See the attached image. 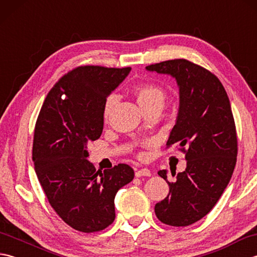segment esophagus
I'll return each instance as SVG.
<instances>
[{
    "label": "esophagus",
    "mask_w": 257,
    "mask_h": 257,
    "mask_svg": "<svg viewBox=\"0 0 257 257\" xmlns=\"http://www.w3.org/2000/svg\"><path fill=\"white\" fill-rule=\"evenodd\" d=\"M136 177L140 178V177H150L151 176V171L149 170L148 168H144V169H140V170L136 171Z\"/></svg>",
    "instance_id": "obj_1"
}]
</instances>
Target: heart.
Instances as JSON below:
<instances>
[{
  "label": "heart",
  "instance_id": "heart-1",
  "mask_svg": "<svg viewBox=\"0 0 257 257\" xmlns=\"http://www.w3.org/2000/svg\"><path fill=\"white\" fill-rule=\"evenodd\" d=\"M134 94L137 98V101L141 109H145L149 106L156 105V103H161L163 105L165 101V91H163L160 87L151 85V84H139L134 88ZM116 102V96L110 95L107 97V99L103 103L102 108V114L103 119L107 120L109 117V113L111 111V108Z\"/></svg>",
  "mask_w": 257,
  "mask_h": 257
}]
</instances>
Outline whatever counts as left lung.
<instances>
[{"label": "left lung", "mask_w": 257, "mask_h": 257, "mask_svg": "<svg viewBox=\"0 0 257 257\" xmlns=\"http://www.w3.org/2000/svg\"><path fill=\"white\" fill-rule=\"evenodd\" d=\"M147 70L176 78L180 105L167 147L178 145L187 168L176 174H158L169 184V194L155 206L158 219L171 226L201 220L219 201L235 168L237 137L226 91L214 74L187 59L152 64Z\"/></svg>", "instance_id": "left-lung-1"}]
</instances>
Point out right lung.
I'll list each match as a JSON object with an SVG mask.
<instances>
[{
    "label": "right lung",
    "instance_id": "obj_1",
    "mask_svg": "<svg viewBox=\"0 0 257 257\" xmlns=\"http://www.w3.org/2000/svg\"><path fill=\"white\" fill-rule=\"evenodd\" d=\"M130 70L74 68L48 92L36 120L33 161L38 181L59 217L79 232L110 225L114 196L135 177L124 163L99 172L87 160V144L102 133L103 103Z\"/></svg>",
    "mask_w": 257,
    "mask_h": 257
}]
</instances>
